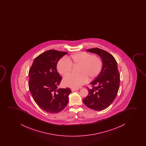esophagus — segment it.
<instances>
[{
	"label": "esophagus",
	"mask_w": 146,
	"mask_h": 146,
	"mask_svg": "<svg viewBox=\"0 0 146 146\" xmlns=\"http://www.w3.org/2000/svg\"><path fill=\"white\" fill-rule=\"evenodd\" d=\"M79 90V89H73V88H72V89H71V91H72V92L76 91H77V90Z\"/></svg>",
	"instance_id": "34e87169"
}]
</instances>
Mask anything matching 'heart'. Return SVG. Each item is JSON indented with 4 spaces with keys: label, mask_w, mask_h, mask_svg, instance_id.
<instances>
[{
    "label": "heart",
    "mask_w": 146,
    "mask_h": 146,
    "mask_svg": "<svg viewBox=\"0 0 146 146\" xmlns=\"http://www.w3.org/2000/svg\"><path fill=\"white\" fill-rule=\"evenodd\" d=\"M72 66H80L79 75H69L64 78L63 84L65 86L78 89L86 83L88 79L92 80L100 74L102 68V62L97 56L86 52H79L73 54L70 58H62L57 64L58 72L63 76L70 74Z\"/></svg>",
    "instance_id": "1"
}]
</instances>
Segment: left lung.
I'll use <instances>...</instances> for the list:
<instances>
[{"label":"left lung","instance_id":"8db88e82","mask_svg":"<svg viewBox=\"0 0 146 146\" xmlns=\"http://www.w3.org/2000/svg\"><path fill=\"white\" fill-rule=\"evenodd\" d=\"M100 56L102 60V70L100 74L87 88L88 95L83 100L88 108L102 111L110 106L116 98L120 86V74L117 63L112 55L98 48L86 50Z\"/></svg>","mask_w":146,"mask_h":146}]
</instances>
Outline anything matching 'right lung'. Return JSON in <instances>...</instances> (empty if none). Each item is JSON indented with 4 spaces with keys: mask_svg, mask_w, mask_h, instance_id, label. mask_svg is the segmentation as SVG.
<instances>
[{
    "mask_svg": "<svg viewBox=\"0 0 146 146\" xmlns=\"http://www.w3.org/2000/svg\"><path fill=\"white\" fill-rule=\"evenodd\" d=\"M66 52L49 50L35 58L29 71L28 86L37 105L45 112L55 114L64 110L68 104L70 88H59L62 77L57 64Z\"/></svg>",
    "mask_w": 146,
    "mask_h": 146,
    "instance_id": "add662e5",
    "label": "right lung"
}]
</instances>
